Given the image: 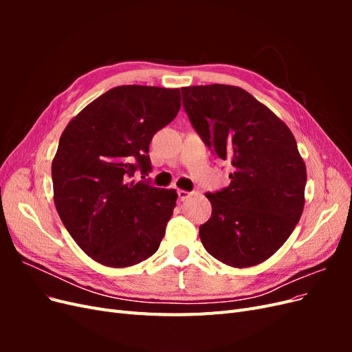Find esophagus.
<instances>
[{"label": "esophagus", "mask_w": 352, "mask_h": 352, "mask_svg": "<svg viewBox=\"0 0 352 352\" xmlns=\"http://www.w3.org/2000/svg\"><path fill=\"white\" fill-rule=\"evenodd\" d=\"M190 195H192V194L188 192V190H184V189H179V190H177V197H179V201H180V202H184V201L188 199Z\"/></svg>", "instance_id": "esophagus-1"}]
</instances>
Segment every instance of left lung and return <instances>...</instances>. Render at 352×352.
Instances as JSON below:
<instances>
[{
    "label": "left lung",
    "mask_w": 352,
    "mask_h": 352,
    "mask_svg": "<svg viewBox=\"0 0 352 352\" xmlns=\"http://www.w3.org/2000/svg\"><path fill=\"white\" fill-rule=\"evenodd\" d=\"M182 95L202 141L233 166L230 185L206 194L212 211L199 226L201 242L230 267L257 265L282 247L302 214L307 168L295 138L239 87L198 85Z\"/></svg>",
    "instance_id": "1"
}]
</instances>
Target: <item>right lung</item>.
I'll list each match as a JSON object with an SVG mask.
<instances>
[{
  "mask_svg": "<svg viewBox=\"0 0 352 352\" xmlns=\"http://www.w3.org/2000/svg\"><path fill=\"white\" fill-rule=\"evenodd\" d=\"M180 110V91L123 85L88 104L61 133L52 158L58 216L80 250L107 267H131L160 247L176 207L175 189L129 180L157 131Z\"/></svg>",
  "mask_w": 352,
  "mask_h": 352,
  "instance_id": "1",
  "label": "right lung"
}]
</instances>
